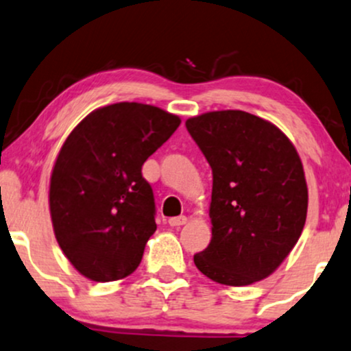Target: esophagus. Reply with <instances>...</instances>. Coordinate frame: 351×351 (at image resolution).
Returning a JSON list of instances; mask_svg holds the SVG:
<instances>
[{
	"mask_svg": "<svg viewBox=\"0 0 351 351\" xmlns=\"http://www.w3.org/2000/svg\"><path fill=\"white\" fill-rule=\"evenodd\" d=\"M187 223V216H176V218H171L169 219V224H171L172 228H179L182 226V224Z\"/></svg>",
	"mask_w": 351,
	"mask_h": 351,
	"instance_id": "1",
	"label": "esophagus"
}]
</instances>
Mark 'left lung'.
<instances>
[{
	"label": "left lung",
	"instance_id": "left-lung-1",
	"mask_svg": "<svg viewBox=\"0 0 351 351\" xmlns=\"http://www.w3.org/2000/svg\"><path fill=\"white\" fill-rule=\"evenodd\" d=\"M185 127L213 172L211 241L193 262L229 287L267 278L296 245L308 213L295 146L274 123L242 110L208 112Z\"/></svg>",
	"mask_w": 351,
	"mask_h": 351
}]
</instances>
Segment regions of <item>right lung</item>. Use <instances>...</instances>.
<instances>
[{
    "label": "right lung",
    "instance_id": "obj_1",
    "mask_svg": "<svg viewBox=\"0 0 351 351\" xmlns=\"http://www.w3.org/2000/svg\"><path fill=\"white\" fill-rule=\"evenodd\" d=\"M180 125L154 106L119 102L90 112L60 149L50 179L55 237L73 267L93 281L128 276L156 231L146 159Z\"/></svg>",
    "mask_w": 351,
    "mask_h": 351
}]
</instances>
